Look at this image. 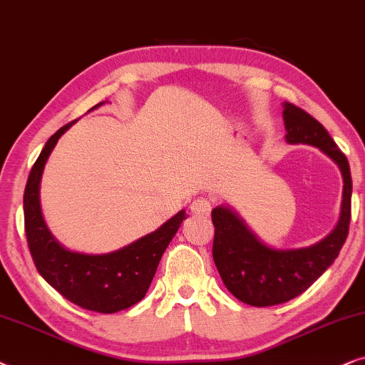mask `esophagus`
<instances>
[{
    "mask_svg": "<svg viewBox=\"0 0 365 365\" xmlns=\"http://www.w3.org/2000/svg\"><path fill=\"white\" fill-rule=\"evenodd\" d=\"M190 210H192V213H195V215L208 217L212 212V203H210V200H207V198L198 197L190 203Z\"/></svg>",
    "mask_w": 365,
    "mask_h": 365,
    "instance_id": "34e87169",
    "label": "esophagus"
}]
</instances>
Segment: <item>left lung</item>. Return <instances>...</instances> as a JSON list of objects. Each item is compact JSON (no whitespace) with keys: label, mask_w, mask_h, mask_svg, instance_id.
Returning <instances> with one entry per match:
<instances>
[{"label":"left lung","mask_w":365,"mask_h":365,"mask_svg":"<svg viewBox=\"0 0 365 365\" xmlns=\"http://www.w3.org/2000/svg\"><path fill=\"white\" fill-rule=\"evenodd\" d=\"M284 123L289 143L312 145L339 165L344 178L341 217L334 230L315 245L280 250L257 239L230 207L213 208L212 254L218 274L233 297L254 307L284 304L305 292L337 259L351 223L352 178L346 155L314 116L287 101L284 103Z\"/></svg>","instance_id":"obj_1"}]
</instances>
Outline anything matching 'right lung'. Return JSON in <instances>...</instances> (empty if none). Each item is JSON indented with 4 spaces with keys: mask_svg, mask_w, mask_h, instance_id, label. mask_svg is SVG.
<instances>
[{
    "mask_svg": "<svg viewBox=\"0 0 365 365\" xmlns=\"http://www.w3.org/2000/svg\"><path fill=\"white\" fill-rule=\"evenodd\" d=\"M103 105V101L93 108ZM73 123L50 137L33 165L24 188V232L38 272L63 297L78 307L100 314H115L140 302L173 235L185 220L180 210L157 230L110 254H80L68 250L48 230L40 205L43 168L58 140Z\"/></svg>",
    "mask_w": 365,
    "mask_h": 365,
    "instance_id": "add662e5",
    "label": "right lung"
}]
</instances>
